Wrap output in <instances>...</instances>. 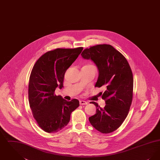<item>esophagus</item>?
<instances>
[{
  "label": "esophagus",
  "mask_w": 160,
  "mask_h": 160,
  "mask_svg": "<svg viewBox=\"0 0 160 160\" xmlns=\"http://www.w3.org/2000/svg\"><path fill=\"white\" fill-rule=\"evenodd\" d=\"M80 105H86V104H88V102L84 101H83V100H80Z\"/></svg>",
  "instance_id": "1"
}]
</instances>
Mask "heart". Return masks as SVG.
I'll list each match as a JSON object with an SVG mask.
<instances>
[{"label":"heart","instance_id":"obj_1","mask_svg":"<svg viewBox=\"0 0 160 160\" xmlns=\"http://www.w3.org/2000/svg\"><path fill=\"white\" fill-rule=\"evenodd\" d=\"M85 66H93V65H92V64H88V65H85Z\"/></svg>","mask_w":160,"mask_h":160}]
</instances>
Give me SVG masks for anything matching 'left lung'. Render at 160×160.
Wrapping results in <instances>:
<instances>
[{"instance_id":"obj_1","label":"left lung","mask_w":160,"mask_h":160,"mask_svg":"<svg viewBox=\"0 0 160 160\" xmlns=\"http://www.w3.org/2000/svg\"><path fill=\"white\" fill-rule=\"evenodd\" d=\"M86 59H91L97 66L99 76L95 87H103L101 93L106 106L91 102L96 113L89 118L92 125L99 132L108 134L118 129L126 119L132 100L133 75L126 58L113 46L98 44L84 49Z\"/></svg>"}]
</instances>
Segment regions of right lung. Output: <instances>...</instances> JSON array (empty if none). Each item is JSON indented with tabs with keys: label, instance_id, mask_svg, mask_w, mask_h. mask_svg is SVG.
I'll return each instance as SVG.
<instances>
[{
	"label": "right lung",
	"instance_id": "1",
	"mask_svg": "<svg viewBox=\"0 0 160 160\" xmlns=\"http://www.w3.org/2000/svg\"><path fill=\"white\" fill-rule=\"evenodd\" d=\"M83 48H56L42 54L35 63L29 82V102L39 127L48 133L58 132L67 125L71 113L79 106L77 99L67 101L54 94L63 87L66 71Z\"/></svg>",
	"mask_w": 160,
	"mask_h": 160
}]
</instances>
